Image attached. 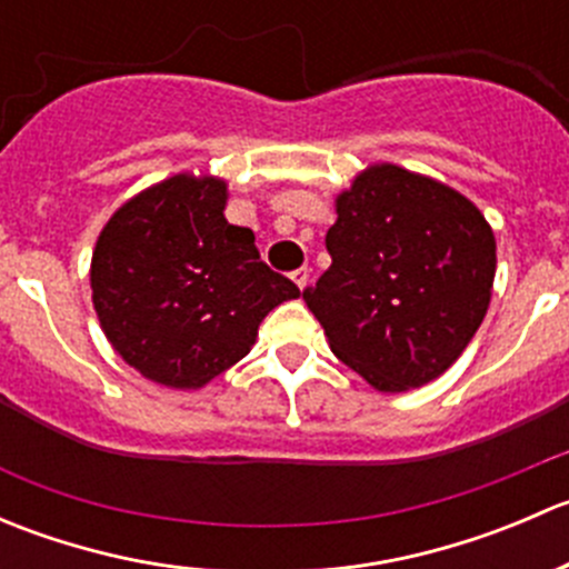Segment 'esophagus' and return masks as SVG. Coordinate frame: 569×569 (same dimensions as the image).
<instances>
[{
  "mask_svg": "<svg viewBox=\"0 0 569 569\" xmlns=\"http://www.w3.org/2000/svg\"><path fill=\"white\" fill-rule=\"evenodd\" d=\"M308 274H311V269H308V267H300V269H295V272H291V280H295V283L300 286V291H306Z\"/></svg>",
  "mask_w": 569,
  "mask_h": 569,
  "instance_id": "34e87169",
  "label": "esophagus"
}]
</instances>
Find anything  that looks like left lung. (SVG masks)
Masks as SVG:
<instances>
[{
	"label": "left lung",
	"instance_id": "8db88e82",
	"mask_svg": "<svg viewBox=\"0 0 569 569\" xmlns=\"http://www.w3.org/2000/svg\"><path fill=\"white\" fill-rule=\"evenodd\" d=\"M336 214L330 269L302 291L332 355L382 393L438 380L490 306V222L457 189L388 162L355 176Z\"/></svg>",
	"mask_w": 569,
	"mask_h": 569
}]
</instances>
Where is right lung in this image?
<instances>
[{
  "label": "right lung",
  "mask_w": 569,
  "mask_h": 569,
  "mask_svg": "<svg viewBox=\"0 0 569 569\" xmlns=\"http://www.w3.org/2000/svg\"><path fill=\"white\" fill-rule=\"evenodd\" d=\"M228 183L178 173L126 200L90 261L93 308L114 352L146 380L198 391L244 358L258 325L300 289L226 220Z\"/></svg>",
  "instance_id": "add662e5"
}]
</instances>
